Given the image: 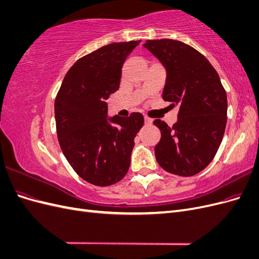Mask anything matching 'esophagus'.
Masks as SVG:
<instances>
[{"mask_svg":"<svg viewBox=\"0 0 259 259\" xmlns=\"http://www.w3.org/2000/svg\"><path fill=\"white\" fill-rule=\"evenodd\" d=\"M145 124H146V125H150V124H152V120H151V119H149L148 116H145Z\"/></svg>","mask_w":259,"mask_h":259,"instance_id":"1","label":"esophagus"}]
</instances>
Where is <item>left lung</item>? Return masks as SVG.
<instances>
[{
    "mask_svg": "<svg viewBox=\"0 0 259 259\" xmlns=\"http://www.w3.org/2000/svg\"><path fill=\"white\" fill-rule=\"evenodd\" d=\"M166 70L163 99L178 106L177 122L161 120L154 148L159 165L170 174L189 177L214 159L227 123V95L216 70L201 53L180 41L162 38L144 44Z\"/></svg>",
    "mask_w": 259,
    "mask_h": 259,
    "instance_id": "left-lung-1",
    "label": "left lung"
}]
</instances>
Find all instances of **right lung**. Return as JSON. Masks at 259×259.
I'll return each mask as SVG.
<instances>
[{
	"label": "right lung",
	"instance_id": "add662e5",
	"mask_svg": "<svg viewBox=\"0 0 259 259\" xmlns=\"http://www.w3.org/2000/svg\"><path fill=\"white\" fill-rule=\"evenodd\" d=\"M139 43H112L80 58L55 99L61 151L75 173L92 185L111 186L128 170L144 116L134 112L109 117L106 100L119 90L122 66Z\"/></svg>",
	"mask_w": 259,
	"mask_h": 259
}]
</instances>
